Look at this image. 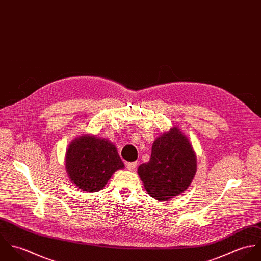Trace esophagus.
Masks as SVG:
<instances>
[{
  "mask_svg": "<svg viewBox=\"0 0 261 261\" xmlns=\"http://www.w3.org/2000/svg\"><path fill=\"white\" fill-rule=\"evenodd\" d=\"M136 167H137V162H132V163H127V164H126V168H127V170H129V171L135 170Z\"/></svg>",
  "mask_w": 261,
  "mask_h": 261,
  "instance_id": "esophagus-1",
  "label": "esophagus"
}]
</instances>
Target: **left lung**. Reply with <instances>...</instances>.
Here are the masks:
<instances>
[{
  "instance_id": "1",
  "label": "left lung",
  "mask_w": 261,
  "mask_h": 261,
  "mask_svg": "<svg viewBox=\"0 0 261 261\" xmlns=\"http://www.w3.org/2000/svg\"><path fill=\"white\" fill-rule=\"evenodd\" d=\"M196 171L195 151L178 126L155 139L149 162L138 169L147 192L160 201L182 194L192 183Z\"/></svg>"
}]
</instances>
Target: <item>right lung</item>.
Returning <instances> with one entry per match:
<instances>
[{
    "label": "right lung",
    "mask_w": 261,
    "mask_h": 261,
    "mask_svg": "<svg viewBox=\"0 0 261 261\" xmlns=\"http://www.w3.org/2000/svg\"><path fill=\"white\" fill-rule=\"evenodd\" d=\"M123 167L115 146L96 136L76 138L65 155V168L70 181L86 192L103 189L114 172Z\"/></svg>",
    "instance_id": "1"
}]
</instances>
